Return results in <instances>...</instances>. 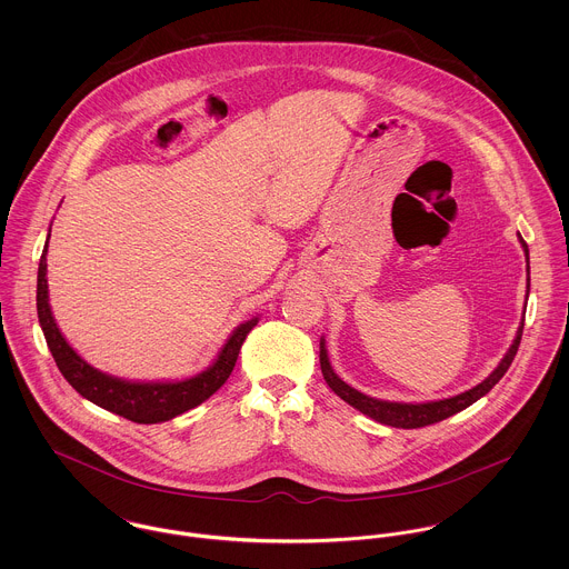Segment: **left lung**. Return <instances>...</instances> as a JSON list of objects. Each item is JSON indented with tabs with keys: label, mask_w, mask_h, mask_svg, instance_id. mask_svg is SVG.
I'll return each instance as SVG.
<instances>
[{
	"label": "left lung",
	"mask_w": 569,
	"mask_h": 569,
	"mask_svg": "<svg viewBox=\"0 0 569 569\" xmlns=\"http://www.w3.org/2000/svg\"><path fill=\"white\" fill-rule=\"evenodd\" d=\"M521 247L526 251V260H528V244L521 239ZM528 289H530V264H528ZM521 335H523V322L517 330V337L512 341V346L508 348V352L503 355V359L499 361V366L488 375L487 379L458 395V397H451V399H442V401H431V403H390V401H379V399H372V397H366L361 392H357L355 388H350L348 383H343L330 368V361H328V352L325 348V339H320V366H322V375H325L326 383L328 388L339 397L343 399L348 406L359 409L361 413L375 418L377 422H383V425H390V427H403V429H416V427H427V425H433V422H440L462 409H467L469 406H473L478 399H482L485 395H488L492 390V386L506 375V370L510 368L517 350H519V343H521Z\"/></svg>",
	"instance_id": "left-lung-1"
}]
</instances>
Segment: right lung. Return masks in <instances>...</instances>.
Instances as JSON below:
<instances>
[{
    "label": "right lung",
    "instance_id": "obj_1",
    "mask_svg": "<svg viewBox=\"0 0 569 569\" xmlns=\"http://www.w3.org/2000/svg\"><path fill=\"white\" fill-rule=\"evenodd\" d=\"M50 239V234H48ZM46 253L48 243L43 247L41 260H39V276H37V313L39 325L43 328L48 348L61 370V375L68 379V383L81 395L82 399L91 401L93 406L102 407L107 411H113L127 420L140 422V425H153L170 420L192 407L201 406L206 399H210L232 375L241 346H243L247 332L258 325V318L247 320L239 326L223 350L219 352L217 361L201 375L177 381V383H131L122 381L109 375H102L100 370L91 368L84 359L77 355V350L66 341L59 326L52 318L50 305H48V280H46Z\"/></svg>",
    "mask_w": 569,
    "mask_h": 569
}]
</instances>
